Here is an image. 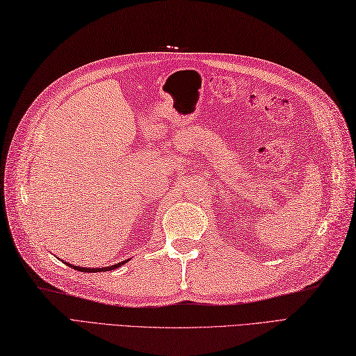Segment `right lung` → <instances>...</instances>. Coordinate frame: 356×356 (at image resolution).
<instances>
[{
  "label": "right lung",
  "instance_id": "right-lung-1",
  "mask_svg": "<svg viewBox=\"0 0 356 356\" xmlns=\"http://www.w3.org/2000/svg\"><path fill=\"white\" fill-rule=\"evenodd\" d=\"M128 261V259H127ZM66 266L75 268V270L78 272H86V273H97V272H108V270H113V268H118L120 266H124L125 261L122 263H118V264H113V266H108V267H99V268H90V267H80V266H74V264H69V263H65Z\"/></svg>",
  "mask_w": 356,
  "mask_h": 356
}]
</instances>
